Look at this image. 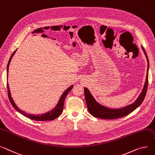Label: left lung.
Masks as SVG:
<instances>
[{
    "label": "left lung",
    "instance_id": "1",
    "mask_svg": "<svg viewBox=\"0 0 155 155\" xmlns=\"http://www.w3.org/2000/svg\"><path fill=\"white\" fill-rule=\"evenodd\" d=\"M142 50L143 51L144 54L145 55V57L147 59L148 62V68H147V78L145 85L143 88L142 91L140 95L138 96V98L133 102L131 105H129L127 107H125L121 108H117V109H113L109 108L105 106H103L100 105L99 103H98L94 97L92 96L91 93L90 92L89 90L85 87L84 88V92H85V101L87 103V105L88 107V110L90 112V114L97 118H102V119H115L121 118L123 117H125L131 113L133 111L135 110L137 108H138L143 101L144 99L147 94V88L148 85V69H149V60L146 53L145 50L144 49L143 47L141 46Z\"/></svg>",
    "mask_w": 155,
    "mask_h": 155
}]
</instances>
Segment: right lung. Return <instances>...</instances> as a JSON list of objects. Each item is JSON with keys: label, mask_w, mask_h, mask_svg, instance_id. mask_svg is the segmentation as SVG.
Listing matches in <instances>:
<instances>
[{"label": "right lung", "mask_w": 155, "mask_h": 155, "mask_svg": "<svg viewBox=\"0 0 155 155\" xmlns=\"http://www.w3.org/2000/svg\"><path fill=\"white\" fill-rule=\"evenodd\" d=\"M17 49H16L13 54H12L11 57H10V59L8 60V62L7 64V78H8V67H9V65H10V62L11 61L12 57L14 55L15 51H17ZM7 90H8V97L9 98V100L11 103V104L12 105V107L20 113H21L22 115H23L24 116L26 117L27 118H28L31 120H36V121H49V120H53L55 118H57L58 117H59L61 113H62L63 111V109H64V101L65 99V97H67V95H68V94L69 93V91L73 88V85H71L70 87H69L64 93L62 94V95H61L59 101L58 102V104H57V105L55 106V107L52 109L51 110L43 113V114H39V115H32V114H29V113H25L24 111L21 110L20 108H18V107L16 105V104H15L14 101L13 100L11 94H10V88H9V86L8 83L7 84Z\"/></svg>", "instance_id": "right-lung-1"}]
</instances>
